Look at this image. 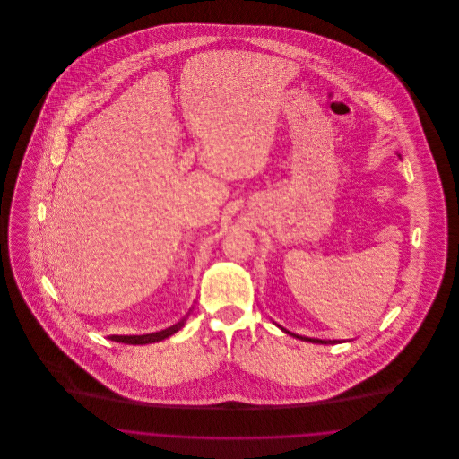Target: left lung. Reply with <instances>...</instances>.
Instances as JSON below:
<instances>
[{
  "label": "left lung",
  "mask_w": 459,
  "mask_h": 459,
  "mask_svg": "<svg viewBox=\"0 0 459 459\" xmlns=\"http://www.w3.org/2000/svg\"><path fill=\"white\" fill-rule=\"evenodd\" d=\"M282 328V327H281ZM285 333H290L289 330H285L282 328ZM292 337H298V339H301V341H307V342H313V344H335L337 341H325V339H313V337H305V335H298V333H290Z\"/></svg>",
  "instance_id": "8db88e82"
}]
</instances>
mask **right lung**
I'll return each mask as SVG.
<instances>
[{
    "mask_svg": "<svg viewBox=\"0 0 459 459\" xmlns=\"http://www.w3.org/2000/svg\"><path fill=\"white\" fill-rule=\"evenodd\" d=\"M184 325V320L175 324L174 327L167 328V330H161V332H154V333H146V335H111L109 339L111 341H117V342H122V344H152V342H158V341H163L167 337H170L172 333H175L177 330H180V327Z\"/></svg>",
    "mask_w": 459,
    "mask_h": 459,
    "instance_id": "right-lung-1",
    "label": "right lung"
}]
</instances>
